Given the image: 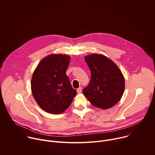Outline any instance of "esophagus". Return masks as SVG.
Wrapping results in <instances>:
<instances>
[{
  "instance_id": "34e87169",
  "label": "esophagus",
  "mask_w": 155,
  "mask_h": 155,
  "mask_svg": "<svg viewBox=\"0 0 155 155\" xmlns=\"http://www.w3.org/2000/svg\"><path fill=\"white\" fill-rule=\"evenodd\" d=\"M81 91H82V88L81 87H79L78 89L77 90V91L78 94H80L81 93Z\"/></svg>"
}]
</instances>
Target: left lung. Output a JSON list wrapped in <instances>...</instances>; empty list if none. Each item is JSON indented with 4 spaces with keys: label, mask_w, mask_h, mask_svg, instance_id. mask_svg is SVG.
<instances>
[{
    "label": "left lung",
    "mask_w": 155,
    "mask_h": 155,
    "mask_svg": "<svg viewBox=\"0 0 155 155\" xmlns=\"http://www.w3.org/2000/svg\"><path fill=\"white\" fill-rule=\"evenodd\" d=\"M91 71V81L83 93L91 104L99 108L108 109L117 104L124 93V76L116 64L101 54L84 57Z\"/></svg>",
    "instance_id": "left-lung-1"
}]
</instances>
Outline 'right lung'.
Returning <instances> with one entry per match:
<instances>
[{
    "mask_svg": "<svg viewBox=\"0 0 155 155\" xmlns=\"http://www.w3.org/2000/svg\"><path fill=\"white\" fill-rule=\"evenodd\" d=\"M71 60L68 54H51L43 58L34 71L31 91L39 107L58 115L71 104L77 91L66 75Z\"/></svg>",
    "mask_w": 155,
    "mask_h": 155,
    "instance_id": "right-lung-1",
    "label": "right lung"
}]
</instances>
